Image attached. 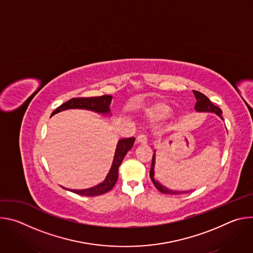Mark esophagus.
<instances>
[{"label": "esophagus", "instance_id": "esophagus-1", "mask_svg": "<svg viewBox=\"0 0 253 253\" xmlns=\"http://www.w3.org/2000/svg\"><path fill=\"white\" fill-rule=\"evenodd\" d=\"M147 143V138L145 135H138L137 138H136V144H143V145H145V144Z\"/></svg>", "mask_w": 253, "mask_h": 253}]
</instances>
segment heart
Wrapping results in <instances>:
<instances>
[{
  "mask_svg": "<svg viewBox=\"0 0 253 253\" xmlns=\"http://www.w3.org/2000/svg\"><path fill=\"white\" fill-rule=\"evenodd\" d=\"M172 114V108L165 102H156L144 110V116L151 123H161Z\"/></svg>",
  "mask_w": 253,
  "mask_h": 253,
  "instance_id": "b5f03b06",
  "label": "heart"
}]
</instances>
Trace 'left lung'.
<instances>
[{
    "label": "left lung",
    "mask_w": 253,
    "mask_h": 253,
    "mask_svg": "<svg viewBox=\"0 0 253 253\" xmlns=\"http://www.w3.org/2000/svg\"><path fill=\"white\" fill-rule=\"evenodd\" d=\"M194 96L196 98V104H195V111L196 112H205V113H214L217 115L218 117H220L222 120V111L220 108H218L217 106H215L212 104V102L202 93L198 92V91H193ZM154 168H155V151L153 154V158H152V164H151V169H150V178L152 180L153 184L155 185V187L164 194H172V195H176V194H183V193H189L191 190H185V191H179V190H172L169 189L167 187H165L164 185H162L158 180L155 179V173H154Z\"/></svg>",
    "instance_id": "left-lung-1"
}]
</instances>
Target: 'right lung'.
<instances>
[{
    "label": "right lung",
    "instance_id": "obj_1",
    "mask_svg": "<svg viewBox=\"0 0 253 253\" xmlns=\"http://www.w3.org/2000/svg\"><path fill=\"white\" fill-rule=\"evenodd\" d=\"M111 101H112V96L110 95H104L100 97H90V98H73L65 102L60 107H58L57 109L52 113V115H55L61 111L69 110V109H86L99 114H103L105 116L106 115L111 116V113H110ZM134 141H135L134 137L124 138L118 141L112 166L103 182L88 189L74 190V189H68L65 187L63 188L83 196H97V195H101L108 191H110L117 182L119 166L121 165L127 152L132 148Z\"/></svg>",
    "mask_w": 253,
    "mask_h": 253
}]
</instances>
